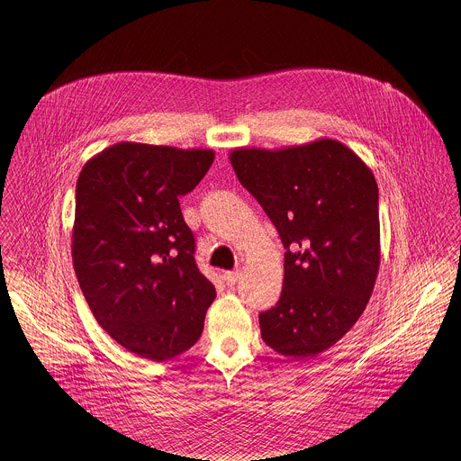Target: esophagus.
Wrapping results in <instances>:
<instances>
[{
  "mask_svg": "<svg viewBox=\"0 0 461 461\" xmlns=\"http://www.w3.org/2000/svg\"><path fill=\"white\" fill-rule=\"evenodd\" d=\"M223 278H225L227 285H230V287H232V285L240 280V271H225Z\"/></svg>",
  "mask_w": 461,
  "mask_h": 461,
  "instance_id": "34e87169",
  "label": "esophagus"
}]
</instances>
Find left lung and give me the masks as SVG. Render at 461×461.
I'll return each mask as SVG.
<instances>
[{
	"label": "left lung",
	"instance_id": "left-lung-1",
	"mask_svg": "<svg viewBox=\"0 0 461 461\" xmlns=\"http://www.w3.org/2000/svg\"><path fill=\"white\" fill-rule=\"evenodd\" d=\"M229 159L285 249L280 300L259 314L263 340L284 357L312 358L351 330L373 294L382 258L376 179L331 138L238 147Z\"/></svg>",
	"mask_w": 461,
	"mask_h": 461
}]
</instances>
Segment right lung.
<instances>
[{"label": "right lung", "instance_id": "add662e5", "mask_svg": "<svg viewBox=\"0 0 461 461\" xmlns=\"http://www.w3.org/2000/svg\"><path fill=\"white\" fill-rule=\"evenodd\" d=\"M212 161L211 149L121 141L79 172L74 271L97 323L141 358L188 351L216 298L179 203Z\"/></svg>", "mask_w": 461, "mask_h": 461}]
</instances>
